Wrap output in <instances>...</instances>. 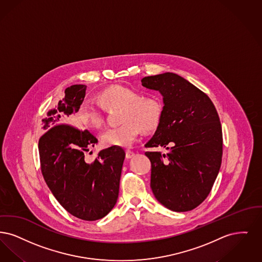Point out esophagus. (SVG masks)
<instances>
[{"label":"esophagus","instance_id":"obj_1","mask_svg":"<svg viewBox=\"0 0 262 262\" xmlns=\"http://www.w3.org/2000/svg\"><path fill=\"white\" fill-rule=\"evenodd\" d=\"M125 157L126 159H132V158H134L135 157V152H133L132 150H129V149H127L125 151Z\"/></svg>","mask_w":262,"mask_h":262}]
</instances>
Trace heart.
<instances>
[{"label":"heart","mask_w":262,"mask_h":262,"mask_svg":"<svg viewBox=\"0 0 262 262\" xmlns=\"http://www.w3.org/2000/svg\"><path fill=\"white\" fill-rule=\"evenodd\" d=\"M100 101L106 108H121V125L108 128L101 134L102 143L113 147H130L141 135L142 128L150 131L157 128L162 114V103L156 96H143L140 92L113 86L101 92ZM78 124L99 128L103 121L102 108L97 102L85 100L76 113Z\"/></svg>","instance_id":"1"}]
</instances>
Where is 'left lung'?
Wrapping results in <instances>:
<instances>
[{
	"label": "left lung",
	"instance_id": "8db88e82",
	"mask_svg": "<svg viewBox=\"0 0 262 262\" xmlns=\"http://www.w3.org/2000/svg\"><path fill=\"white\" fill-rule=\"evenodd\" d=\"M141 81L160 92L163 101L160 123L145 146L169 149L166 155L146 152L151 163V191L172 211L192 210L210 193L221 165L222 129L216 108L204 92L178 74L165 72Z\"/></svg>",
	"mask_w": 262,
	"mask_h": 262
}]
</instances>
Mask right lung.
I'll list each match as a JSON object with an SVG mask.
<instances>
[{
  "instance_id": "right-lung-1",
  "label": "right lung",
  "mask_w": 262,
  "mask_h": 262,
  "mask_svg": "<svg viewBox=\"0 0 262 262\" xmlns=\"http://www.w3.org/2000/svg\"><path fill=\"white\" fill-rule=\"evenodd\" d=\"M86 85H72L43 119L45 134L39 140L41 170L61 206L73 216L95 221L105 216L116 204L124 150L110 147L99 151L91 163L84 152L98 144L88 130L68 124L86 95Z\"/></svg>"
}]
</instances>
